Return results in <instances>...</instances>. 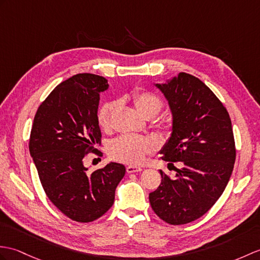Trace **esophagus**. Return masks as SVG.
I'll return each instance as SVG.
<instances>
[{
  "mask_svg": "<svg viewBox=\"0 0 260 260\" xmlns=\"http://www.w3.org/2000/svg\"><path fill=\"white\" fill-rule=\"evenodd\" d=\"M141 171H142V168L141 167H137V166L129 165V166L126 167V172H127L128 174H131V173H137V172H141Z\"/></svg>",
  "mask_w": 260,
  "mask_h": 260,
  "instance_id": "34e87169",
  "label": "esophagus"
}]
</instances>
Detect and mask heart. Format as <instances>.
Returning a JSON list of instances; mask_svg holds the SVG:
<instances>
[{
	"label": "heart",
	"instance_id": "b5f03b06",
	"mask_svg": "<svg viewBox=\"0 0 260 260\" xmlns=\"http://www.w3.org/2000/svg\"><path fill=\"white\" fill-rule=\"evenodd\" d=\"M132 101L137 111L143 116L155 117L161 111L162 102L157 95L148 90L138 89L132 94ZM116 104L114 102H105L98 111V122L103 129L111 127L112 114ZM156 149V143L149 137L136 135H123L113 141L110 149L111 157L126 164H141L147 155Z\"/></svg>",
	"mask_w": 260,
	"mask_h": 260
}]
</instances>
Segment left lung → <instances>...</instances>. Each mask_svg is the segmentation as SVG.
Segmentation results:
<instances>
[{"label":"left lung","instance_id":"left-lung-1","mask_svg":"<svg viewBox=\"0 0 260 260\" xmlns=\"http://www.w3.org/2000/svg\"><path fill=\"white\" fill-rule=\"evenodd\" d=\"M157 86L173 113V133L161 159L173 166L180 161L182 168L175 178L159 171L161 182L149 203L161 220L184 225L214 206L232 176L236 159L232 120L219 99L195 76L180 73Z\"/></svg>","mask_w":260,"mask_h":260}]
</instances>
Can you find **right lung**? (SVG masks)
I'll return each instance as SVG.
<instances>
[{
  "label": "right lung",
  "instance_id": "right-lung-1",
  "mask_svg": "<svg viewBox=\"0 0 260 260\" xmlns=\"http://www.w3.org/2000/svg\"><path fill=\"white\" fill-rule=\"evenodd\" d=\"M108 87L106 78L82 73L54 88L34 116L29 153L46 196L59 212L77 222L99 219L112 207L115 189L125 167L111 162L87 172V154L103 156L98 122L100 94Z\"/></svg>",
  "mask_w": 260,
  "mask_h": 260
}]
</instances>
